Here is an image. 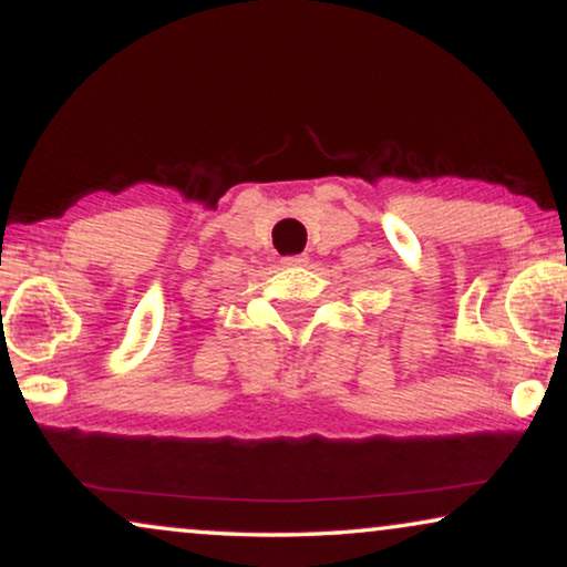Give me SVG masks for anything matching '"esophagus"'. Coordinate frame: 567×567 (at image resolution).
I'll return each instance as SVG.
<instances>
[{
	"instance_id": "1",
	"label": "esophagus",
	"mask_w": 567,
	"mask_h": 567,
	"mask_svg": "<svg viewBox=\"0 0 567 567\" xmlns=\"http://www.w3.org/2000/svg\"><path fill=\"white\" fill-rule=\"evenodd\" d=\"M282 264H285V267H306V264H308V256H306V254H298V256H285Z\"/></svg>"
}]
</instances>
